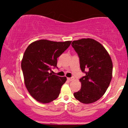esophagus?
<instances>
[{"label": "esophagus", "instance_id": "1", "mask_svg": "<svg viewBox=\"0 0 128 128\" xmlns=\"http://www.w3.org/2000/svg\"><path fill=\"white\" fill-rule=\"evenodd\" d=\"M67 79H68L69 81H72V80H74V78L73 77H71V78H68Z\"/></svg>", "mask_w": 128, "mask_h": 128}]
</instances>
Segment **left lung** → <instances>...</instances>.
Masks as SVG:
<instances>
[{"mask_svg":"<svg viewBox=\"0 0 128 128\" xmlns=\"http://www.w3.org/2000/svg\"><path fill=\"white\" fill-rule=\"evenodd\" d=\"M72 46L79 56L81 71L86 74L79 79L81 88L73 95L83 104L95 102L105 94L112 79L111 57L105 48L93 39L73 41Z\"/></svg>","mask_w":128,"mask_h":128,"instance_id":"8db88e82","label":"left lung"}]
</instances>
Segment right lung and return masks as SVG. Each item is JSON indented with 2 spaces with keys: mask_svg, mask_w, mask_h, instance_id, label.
I'll return each instance as SVG.
<instances>
[{
  "mask_svg": "<svg viewBox=\"0 0 128 128\" xmlns=\"http://www.w3.org/2000/svg\"><path fill=\"white\" fill-rule=\"evenodd\" d=\"M72 42H55L40 40L28 46L22 61V70L26 88L38 102L54 100L60 93L66 77L49 73L57 67V58L70 46Z\"/></svg>",
  "mask_w": 128,
  "mask_h": 128,
  "instance_id": "add662e5",
  "label": "right lung"
}]
</instances>
